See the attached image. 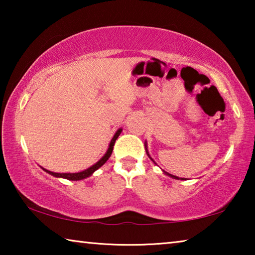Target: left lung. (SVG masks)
Segmentation results:
<instances>
[{
	"mask_svg": "<svg viewBox=\"0 0 255 255\" xmlns=\"http://www.w3.org/2000/svg\"><path fill=\"white\" fill-rule=\"evenodd\" d=\"M145 149H146V154L148 155V157H149L150 159H152V161L155 163V161H154V159H153L152 157H150V155H149V153H148V150H147V143H146V141H145ZM155 164H156V163H155ZM163 173L166 174L167 176H170V178H172V179H175V180H185L184 178H179V176H175V175H172V174H170V173H167V172H165V171H163Z\"/></svg>",
	"mask_w": 255,
	"mask_h": 255,
	"instance_id": "8db88e82",
	"label": "left lung"
}]
</instances>
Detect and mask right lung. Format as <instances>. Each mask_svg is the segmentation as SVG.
Here are the masks:
<instances>
[{
    "label": "right lung",
    "mask_w": 255,
    "mask_h": 255,
    "mask_svg": "<svg viewBox=\"0 0 255 255\" xmlns=\"http://www.w3.org/2000/svg\"><path fill=\"white\" fill-rule=\"evenodd\" d=\"M123 131V128H119L117 131H116V133L114 135V137H112V139L110 141L109 144V147H108L106 154L103 155V156L99 159V161L93 164L92 166H90L89 169H86L84 171H81V172H77V173H56V172H51V171H48L44 169V167H41L42 170H44L45 172H47V173H49L50 175L53 176H56V178H63V179H66V180H71V181H79V180H83V179H86L89 178V176H91L94 172H96L99 167H101L103 164H105L108 159H109V157L111 156V153H112V149H114V146H115V143H116V139L119 137L120 133H122Z\"/></svg>",
    "instance_id": "add662e5"
}]
</instances>
